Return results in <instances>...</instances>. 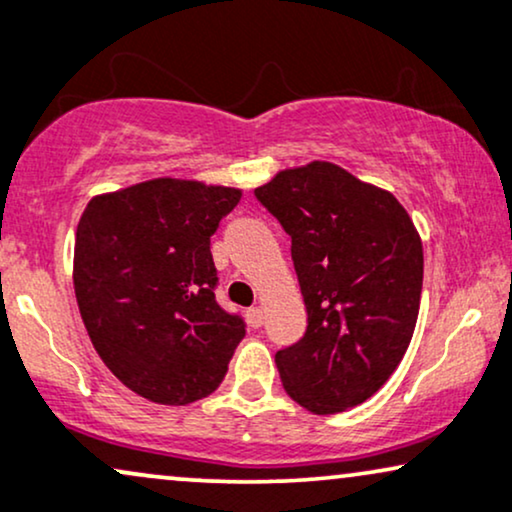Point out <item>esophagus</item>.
<instances>
[{
  "label": "esophagus",
  "instance_id": "1",
  "mask_svg": "<svg viewBox=\"0 0 512 512\" xmlns=\"http://www.w3.org/2000/svg\"><path fill=\"white\" fill-rule=\"evenodd\" d=\"M245 316H248V323H250L252 328H260L262 323H264V312H262L260 307H252V309H248V314H245Z\"/></svg>",
  "mask_w": 512,
  "mask_h": 512
}]
</instances>
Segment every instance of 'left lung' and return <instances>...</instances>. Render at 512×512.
<instances>
[{
  "instance_id": "left-lung-1",
  "label": "left lung",
  "mask_w": 512,
  "mask_h": 512,
  "mask_svg": "<svg viewBox=\"0 0 512 512\" xmlns=\"http://www.w3.org/2000/svg\"><path fill=\"white\" fill-rule=\"evenodd\" d=\"M290 236L307 331L276 352L281 383L307 411L364 404L399 366L416 328L423 243L390 191L333 163L278 172L255 189Z\"/></svg>"
}]
</instances>
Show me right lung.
Segmentation results:
<instances>
[{
	"mask_svg": "<svg viewBox=\"0 0 512 512\" xmlns=\"http://www.w3.org/2000/svg\"><path fill=\"white\" fill-rule=\"evenodd\" d=\"M241 191L151 179L89 200L73 281L103 364L141 397L184 406L224 380L245 321L215 300L210 236Z\"/></svg>",
	"mask_w": 512,
	"mask_h": 512,
	"instance_id": "obj_1",
	"label": "right lung"
}]
</instances>
